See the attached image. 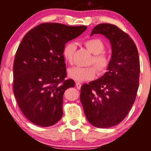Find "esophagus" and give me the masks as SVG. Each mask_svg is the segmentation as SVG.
Returning a JSON list of instances; mask_svg holds the SVG:
<instances>
[{
  "label": "esophagus",
  "mask_w": 151,
  "mask_h": 151,
  "mask_svg": "<svg viewBox=\"0 0 151 151\" xmlns=\"http://www.w3.org/2000/svg\"><path fill=\"white\" fill-rule=\"evenodd\" d=\"M76 87H77L78 89H80V88H81V86H82V84H80V82H76Z\"/></svg>",
  "instance_id": "obj_1"
}]
</instances>
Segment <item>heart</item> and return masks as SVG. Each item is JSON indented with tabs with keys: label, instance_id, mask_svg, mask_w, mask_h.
I'll return each instance as SVG.
<instances>
[{
	"label": "heart",
	"instance_id": "b5f03b06",
	"mask_svg": "<svg viewBox=\"0 0 151 151\" xmlns=\"http://www.w3.org/2000/svg\"><path fill=\"white\" fill-rule=\"evenodd\" d=\"M84 45L92 53L93 55L91 60V64H94L98 73L105 72L109 65L110 59L106 53L102 51L104 49V45L100 39L92 38L86 40ZM76 44L73 42L67 43L64 47L63 55L65 60L71 63L73 60V53L76 50ZM96 74V71L93 67H73L68 70V76L71 79L77 82H84L92 80Z\"/></svg>",
	"mask_w": 151,
	"mask_h": 151
}]
</instances>
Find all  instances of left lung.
I'll return each instance as SVG.
<instances>
[{"label":"left lung","mask_w":151,"mask_h":151,"mask_svg":"<svg viewBox=\"0 0 151 151\" xmlns=\"http://www.w3.org/2000/svg\"><path fill=\"white\" fill-rule=\"evenodd\" d=\"M98 34L111 43L108 71L82 86L80 102L90 124L98 128H110L125 118L135 102L139 86V58L135 42L117 26L99 24L91 36Z\"/></svg>","instance_id":"obj_1"}]
</instances>
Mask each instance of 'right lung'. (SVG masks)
Instances as JSON below:
<instances>
[{"instance_id": "right-lung-1", "label": "right lung", "mask_w": 151, "mask_h": 151, "mask_svg": "<svg viewBox=\"0 0 151 151\" xmlns=\"http://www.w3.org/2000/svg\"><path fill=\"white\" fill-rule=\"evenodd\" d=\"M86 26L42 23L28 32L16 53L14 93L24 116L40 127L56 124L63 115V95L73 87L67 76L63 50Z\"/></svg>"}]
</instances>
